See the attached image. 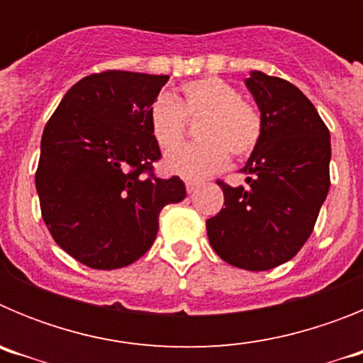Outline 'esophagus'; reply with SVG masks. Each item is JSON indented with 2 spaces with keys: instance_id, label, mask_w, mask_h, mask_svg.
Masks as SVG:
<instances>
[{
  "instance_id": "1",
  "label": "esophagus",
  "mask_w": 363,
  "mask_h": 363,
  "mask_svg": "<svg viewBox=\"0 0 363 363\" xmlns=\"http://www.w3.org/2000/svg\"><path fill=\"white\" fill-rule=\"evenodd\" d=\"M200 185H201V182H198V179H185V187H187L189 194L196 191V189L200 187Z\"/></svg>"
}]
</instances>
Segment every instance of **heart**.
<instances>
[{
	"instance_id": "heart-1",
	"label": "heart",
	"mask_w": 363,
	"mask_h": 363,
	"mask_svg": "<svg viewBox=\"0 0 363 363\" xmlns=\"http://www.w3.org/2000/svg\"><path fill=\"white\" fill-rule=\"evenodd\" d=\"M189 121L196 125L200 142L172 152L165 165L185 178H205L225 167L229 154L247 158L264 134L258 107L240 98L230 83L214 76L182 83L178 96L160 94L149 105V127L154 142L165 152L178 149L187 136Z\"/></svg>"
}]
</instances>
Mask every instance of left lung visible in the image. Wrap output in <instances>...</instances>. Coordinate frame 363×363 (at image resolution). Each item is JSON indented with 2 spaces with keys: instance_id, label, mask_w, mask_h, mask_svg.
I'll use <instances>...</instances> for the list:
<instances>
[{
  "instance_id": "left-lung-1",
  "label": "left lung",
  "mask_w": 363,
  "mask_h": 363,
  "mask_svg": "<svg viewBox=\"0 0 363 363\" xmlns=\"http://www.w3.org/2000/svg\"><path fill=\"white\" fill-rule=\"evenodd\" d=\"M245 83L264 134L242 169L247 185L218 179L225 207L207 220V236L227 264L269 271L293 258L313 233L331 185V140L318 111L293 83L259 70Z\"/></svg>"
}]
</instances>
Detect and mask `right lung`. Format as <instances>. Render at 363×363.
<instances>
[{"label":"right lung","mask_w":363,"mask_h":363,"mask_svg":"<svg viewBox=\"0 0 363 363\" xmlns=\"http://www.w3.org/2000/svg\"><path fill=\"white\" fill-rule=\"evenodd\" d=\"M169 76L104 70L63 96L41 136L36 189L54 242L79 264L120 269L156 240L160 213L185 198L178 176L158 178L162 150L149 105Z\"/></svg>","instance_id":"add662e5"}]
</instances>
